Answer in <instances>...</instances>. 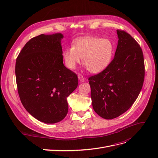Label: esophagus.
Returning <instances> with one entry per match:
<instances>
[{
    "label": "esophagus",
    "mask_w": 158,
    "mask_h": 158,
    "mask_svg": "<svg viewBox=\"0 0 158 158\" xmlns=\"http://www.w3.org/2000/svg\"><path fill=\"white\" fill-rule=\"evenodd\" d=\"M78 80L80 81V82H84L85 81V79L83 77V76L82 75H78Z\"/></svg>",
    "instance_id": "obj_1"
}]
</instances>
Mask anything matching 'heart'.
<instances>
[{"mask_svg": "<svg viewBox=\"0 0 158 158\" xmlns=\"http://www.w3.org/2000/svg\"><path fill=\"white\" fill-rule=\"evenodd\" d=\"M114 45L111 40L94 37H80L73 46L64 50L63 56L66 67L76 68L82 58V63L92 73L98 74L108 67L113 60Z\"/></svg>", "mask_w": 158, "mask_h": 158, "instance_id": "b5f03b06", "label": "heart"}]
</instances>
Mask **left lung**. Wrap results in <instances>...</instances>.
<instances>
[{"label": "left lung", "mask_w": 158, "mask_h": 158, "mask_svg": "<svg viewBox=\"0 0 158 158\" xmlns=\"http://www.w3.org/2000/svg\"><path fill=\"white\" fill-rule=\"evenodd\" d=\"M118 44L107 69L89 78L93 109L105 119L126 112L135 103L144 79L143 52L136 40L125 31L117 30Z\"/></svg>", "instance_id": "1"}]
</instances>
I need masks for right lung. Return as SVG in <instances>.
<instances>
[{"instance_id": "1", "label": "right lung", "mask_w": 158, "mask_h": 158, "mask_svg": "<svg viewBox=\"0 0 158 158\" xmlns=\"http://www.w3.org/2000/svg\"><path fill=\"white\" fill-rule=\"evenodd\" d=\"M60 33L41 34L23 47L16 62L18 92L31 115L47 124L66 117L67 98L78 86L77 75L63 64Z\"/></svg>"}]
</instances>
